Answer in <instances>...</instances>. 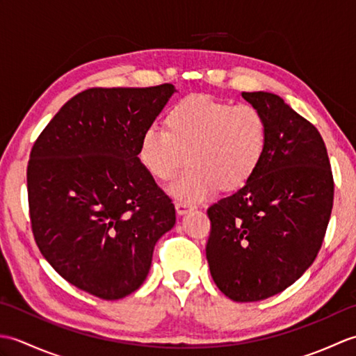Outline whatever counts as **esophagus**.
Wrapping results in <instances>:
<instances>
[{"label":"esophagus","instance_id":"34e87169","mask_svg":"<svg viewBox=\"0 0 356 356\" xmlns=\"http://www.w3.org/2000/svg\"><path fill=\"white\" fill-rule=\"evenodd\" d=\"M193 208H194V205H191V203H188V202H182V200L176 202V211H177L179 216L186 214L188 211L193 209Z\"/></svg>","mask_w":356,"mask_h":356}]
</instances>
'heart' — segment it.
I'll return each mask as SVG.
<instances>
[{
	"mask_svg": "<svg viewBox=\"0 0 356 356\" xmlns=\"http://www.w3.org/2000/svg\"><path fill=\"white\" fill-rule=\"evenodd\" d=\"M166 130L148 127L140 136L139 159L151 176L168 180L190 159V166L170 185L176 199L203 200L218 186H243L263 161L268 124L251 104L188 96L166 111Z\"/></svg>",
	"mask_w": 356,
	"mask_h": 356,
	"instance_id": "heart-1",
	"label": "heart"
}]
</instances>
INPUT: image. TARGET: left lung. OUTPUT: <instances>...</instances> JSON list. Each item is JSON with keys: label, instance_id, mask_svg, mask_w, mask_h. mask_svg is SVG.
Wrapping results in <instances>:
<instances>
[{"label": "left lung", "instance_id": "obj_1", "mask_svg": "<svg viewBox=\"0 0 356 356\" xmlns=\"http://www.w3.org/2000/svg\"><path fill=\"white\" fill-rule=\"evenodd\" d=\"M268 124L263 161L243 188L208 208L207 259L226 297L251 303L283 292L318 255L334 176L318 130L274 93H241Z\"/></svg>", "mask_w": 356, "mask_h": 356}]
</instances>
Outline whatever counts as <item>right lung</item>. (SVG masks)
<instances>
[{"label": "right lung", "instance_id": "right-lung-1", "mask_svg": "<svg viewBox=\"0 0 356 356\" xmlns=\"http://www.w3.org/2000/svg\"><path fill=\"white\" fill-rule=\"evenodd\" d=\"M176 92L88 88L63 105L30 151L32 231L67 282L102 300L130 295L176 223L171 199L142 165L139 142Z\"/></svg>", "mask_w": 356, "mask_h": 356}]
</instances>
